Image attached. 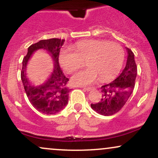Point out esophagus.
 I'll use <instances>...</instances> for the list:
<instances>
[{
  "label": "esophagus",
  "mask_w": 158,
  "mask_h": 158,
  "mask_svg": "<svg viewBox=\"0 0 158 158\" xmlns=\"http://www.w3.org/2000/svg\"><path fill=\"white\" fill-rule=\"evenodd\" d=\"M81 88H83L84 89H85L87 90V91H89L92 89V87H81Z\"/></svg>",
  "instance_id": "obj_1"
}]
</instances>
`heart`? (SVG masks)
I'll return each mask as SVG.
<instances>
[{
	"instance_id": "obj_1",
	"label": "heart",
	"mask_w": 158,
	"mask_h": 158,
	"mask_svg": "<svg viewBox=\"0 0 158 158\" xmlns=\"http://www.w3.org/2000/svg\"><path fill=\"white\" fill-rule=\"evenodd\" d=\"M73 50L64 48L59 52V61L68 73L81 68L87 59L88 68L74 74L76 85H88L100 78L102 80L115 77L122 68L125 52L120 44L106 40L90 39L78 41Z\"/></svg>"
}]
</instances>
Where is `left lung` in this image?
Segmentation results:
<instances>
[{
  "instance_id": "1",
  "label": "left lung",
  "mask_w": 158,
  "mask_h": 158,
  "mask_svg": "<svg viewBox=\"0 0 158 158\" xmlns=\"http://www.w3.org/2000/svg\"><path fill=\"white\" fill-rule=\"evenodd\" d=\"M127 51L128 59L122 73L114 81L102 85L100 100L90 104L92 109L99 114L110 116L117 113L122 109L133 92L137 68L134 52L129 48H127Z\"/></svg>"
}]
</instances>
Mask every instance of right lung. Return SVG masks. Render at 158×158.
I'll list each match as a JSON object with an SVG mask.
<instances>
[{"label": "right lung", "mask_w": 158, "mask_h": 158, "mask_svg": "<svg viewBox=\"0 0 158 158\" xmlns=\"http://www.w3.org/2000/svg\"><path fill=\"white\" fill-rule=\"evenodd\" d=\"M64 40L50 39L41 40L39 42L30 45L27 54L23 57L21 78L27 97L32 106L39 111L46 114H54L62 110L68 102L69 92L68 78L59 67V56ZM39 48H44L52 55L55 61V68L52 77L42 85L32 86L28 82L25 75V70L28 59L32 52Z\"/></svg>", "instance_id": "1"}]
</instances>
